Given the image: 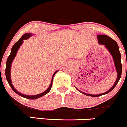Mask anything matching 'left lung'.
<instances>
[{
	"label": "left lung",
	"instance_id": "8db88e82",
	"mask_svg": "<svg viewBox=\"0 0 127 127\" xmlns=\"http://www.w3.org/2000/svg\"><path fill=\"white\" fill-rule=\"evenodd\" d=\"M97 38L98 43L100 44H102V45H104V46H105V48L108 49V51L109 52L111 55L112 56V59H113L114 61V63L115 67H116V71H117V76L116 82H115V83L114 84V85L112 86V87L110 89L108 90L107 92L102 93V94H97V95H92V94H87V93L83 92H82V91L78 90V89L75 87V88L79 92L82 93V94H84V95H87V96H94V97H95V96H101V95H105V94H107L109 92H110L112 90H113L114 88V87H116V85H117V84L118 83L120 78H121L122 70V64H121V53H120L119 46L117 43H116V41H115L114 40H112L111 38H110L109 36H107V35H98Z\"/></svg>",
	"mask_w": 127,
	"mask_h": 127
}]
</instances>
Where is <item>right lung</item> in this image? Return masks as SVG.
Instances as JSON below:
<instances>
[{"label":"right lung","instance_id":"add662e5","mask_svg":"<svg viewBox=\"0 0 127 127\" xmlns=\"http://www.w3.org/2000/svg\"><path fill=\"white\" fill-rule=\"evenodd\" d=\"M33 34L31 33H25L21 36L20 39L17 41L16 43L14 44L13 46L12 47L11 50V53H10V56H8L7 59V61H6V68H5V76H6V80H7L8 83L9 85H10V87H11V89H13V91H14L15 93H16L18 95H19V96H23V97L26 98L30 99V100H35V99H37L38 98L41 97V96H44L46 94H48V92L50 91L51 89L52 86H53V78H54L55 74L58 71V70L54 72V74H53V77H52L51 82L50 85H49V87L47 89V90H46L45 91L41 93V94H37V95H24V94H21V93L19 92L15 88V87L13 86V85L12 84V83H11V63H12L13 61L14 60L15 57H16V55L17 54V52H18V49L20 48L21 45L23 44V40H27V39L29 38L31 36H32Z\"/></svg>","mask_w":127,"mask_h":127}]
</instances>
